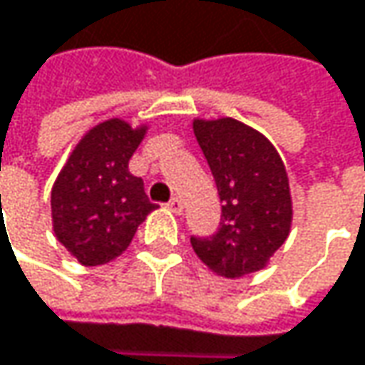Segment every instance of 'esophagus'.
<instances>
[{"instance_id": "esophagus-1", "label": "esophagus", "mask_w": 365, "mask_h": 365, "mask_svg": "<svg viewBox=\"0 0 365 365\" xmlns=\"http://www.w3.org/2000/svg\"><path fill=\"white\" fill-rule=\"evenodd\" d=\"M167 207H169V211H173V213H178V215L183 211V202L178 198V196H173V198L167 202Z\"/></svg>"}]
</instances>
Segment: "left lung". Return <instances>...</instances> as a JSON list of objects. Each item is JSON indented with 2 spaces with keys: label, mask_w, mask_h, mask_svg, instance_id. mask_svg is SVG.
<instances>
[{
  "label": "left lung",
  "mask_w": 365,
  "mask_h": 365,
  "mask_svg": "<svg viewBox=\"0 0 365 365\" xmlns=\"http://www.w3.org/2000/svg\"><path fill=\"white\" fill-rule=\"evenodd\" d=\"M194 135L215 178L221 221L213 236H192V249L217 276L259 272L284 245L292 223L280 154L257 129L230 116L196 118Z\"/></svg>",
  "instance_id": "8db88e82"
}]
</instances>
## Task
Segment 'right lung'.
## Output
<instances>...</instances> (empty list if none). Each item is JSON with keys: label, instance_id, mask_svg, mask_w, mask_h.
<instances>
[{"label": "right lung", "instance_id": "obj_1", "mask_svg": "<svg viewBox=\"0 0 365 365\" xmlns=\"http://www.w3.org/2000/svg\"><path fill=\"white\" fill-rule=\"evenodd\" d=\"M108 118L89 129L51 187V223L58 242L81 265H104L127 249L138 225L156 209L129 158L146 135Z\"/></svg>", "mask_w": 365, "mask_h": 365}]
</instances>
